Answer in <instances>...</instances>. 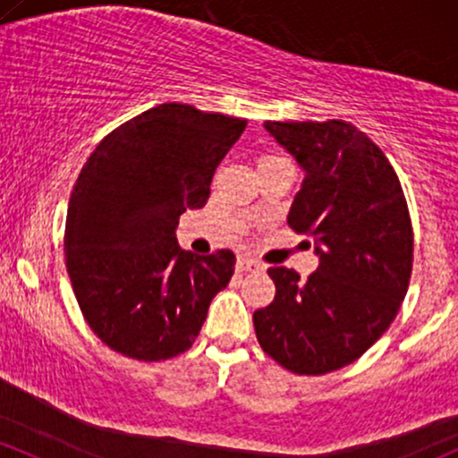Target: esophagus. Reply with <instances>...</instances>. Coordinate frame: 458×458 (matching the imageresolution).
<instances>
[{
	"label": "esophagus",
	"instance_id": "esophagus-1",
	"mask_svg": "<svg viewBox=\"0 0 458 458\" xmlns=\"http://www.w3.org/2000/svg\"><path fill=\"white\" fill-rule=\"evenodd\" d=\"M256 269H260V265L252 259H245V256H241V259L237 260V271H241V274H248V271H256Z\"/></svg>",
	"mask_w": 458,
	"mask_h": 458
}]
</instances>
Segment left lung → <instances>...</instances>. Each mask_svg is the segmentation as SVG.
I'll return each instance as SVG.
<instances>
[{
  "mask_svg": "<svg viewBox=\"0 0 458 458\" xmlns=\"http://www.w3.org/2000/svg\"><path fill=\"white\" fill-rule=\"evenodd\" d=\"M304 169L286 224L315 239L318 271L269 267L274 302L254 313L265 354L300 376L354 363L386 333L409 291L413 228L383 149L341 119L265 122Z\"/></svg>",
  "mask_w": 458,
  "mask_h": 458,
  "instance_id": "left-lung-1",
  "label": "left lung"
}]
</instances>
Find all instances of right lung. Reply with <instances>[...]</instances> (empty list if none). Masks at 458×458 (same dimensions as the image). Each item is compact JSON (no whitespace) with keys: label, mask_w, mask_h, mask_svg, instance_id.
Segmentation results:
<instances>
[{"label":"right lung","mask_w":458,"mask_h":458,"mask_svg":"<svg viewBox=\"0 0 458 458\" xmlns=\"http://www.w3.org/2000/svg\"><path fill=\"white\" fill-rule=\"evenodd\" d=\"M248 122L160 104L99 140L75 180L64 259L75 300L110 350L156 363L187 352L234 254L180 250L175 225L202 208L215 169Z\"/></svg>","instance_id":"1"}]
</instances>
